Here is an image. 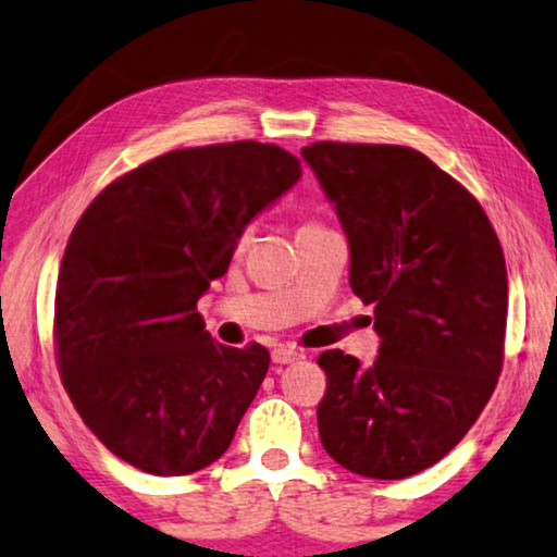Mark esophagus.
I'll return each instance as SVG.
<instances>
[{
  "instance_id": "1",
  "label": "esophagus",
  "mask_w": 557,
  "mask_h": 557,
  "mask_svg": "<svg viewBox=\"0 0 557 557\" xmlns=\"http://www.w3.org/2000/svg\"><path fill=\"white\" fill-rule=\"evenodd\" d=\"M304 358V352L296 350V348H284V345H278V348L271 350V360L276 364H290Z\"/></svg>"
}]
</instances>
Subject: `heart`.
Returning <instances> with one entry per match:
<instances>
[{
  "label": "heart",
  "mask_w": 557,
  "mask_h": 557,
  "mask_svg": "<svg viewBox=\"0 0 557 557\" xmlns=\"http://www.w3.org/2000/svg\"><path fill=\"white\" fill-rule=\"evenodd\" d=\"M300 230H315V224H304Z\"/></svg>",
  "instance_id": "heart-1"
}]
</instances>
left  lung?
<instances>
[{
    "label": "left lung",
    "mask_w": 557,
    "mask_h": 557,
    "mask_svg": "<svg viewBox=\"0 0 557 557\" xmlns=\"http://www.w3.org/2000/svg\"><path fill=\"white\" fill-rule=\"evenodd\" d=\"M300 158L350 246V288L375 306L380 350H325L318 432L327 457L368 479H405L476 422L504 362L506 261L484 209L403 145L315 143Z\"/></svg>",
    "instance_id": "8db88e82"
}]
</instances>
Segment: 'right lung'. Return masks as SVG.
<instances>
[{
	"label": "right lung",
	"instance_id": "add662e5",
	"mask_svg": "<svg viewBox=\"0 0 557 557\" xmlns=\"http://www.w3.org/2000/svg\"><path fill=\"white\" fill-rule=\"evenodd\" d=\"M298 180L300 162L278 145L172 150L78 219L57 284V358L73 407L115 457L185 476L230 449L269 350L216 343L197 300L230 269L246 224Z\"/></svg>",
	"mask_w": 557,
	"mask_h": 557
}]
</instances>
